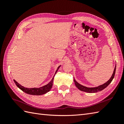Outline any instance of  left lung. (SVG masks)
Listing matches in <instances>:
<instances>
[{"mask_svg":"<svg viewBox=\"0 0 124 124\" xmlns=\"http://www.w3.org/2000/svg\"><path fill=\"white\" fill-rule=\"evenodd\" d=\"M116 66L115 67V69L114 71V73L111 76V77L110 78V79L107 81V83H104V84H103L102 85H100L98 87H94V88H88V87H85L84 86H82L80 84L78 83L77 81H76L74 79V82L76 86L79 89V90L81 91H84L85 92H87V93H96V92H98L99 91H102L103 89H104L105 88H106L108 86L109 84L111 83L112 80L114 79L115 77V72H116Z\"/></svg>","mask_w":124,"mask_h":124,"instance_id":"obj_1","label":"left lung"}]
</instances>
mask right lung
<instances>
[{
	"label": "right lung",
	"mask_w": 124,
	"mask_h": 124,
	"mask_svg": "<svg viewBox=\"0 0 124 124\" xmlns=\"http://www.w3.org/2000/svg\"><path fill=\"white\" fill-rule=\"evenodd\" d=\"M60 67V66L58 67L57 70L56 71V72H55V75L56 74V73L57 72V70L59 69ZM54 77L53 78L52 80L50 81V82L48 84H47V85L44 86L43 87H40L39 88H25L24 87L22 86L21 85H20L19 84L17 83L15 80H14V81L16 85L20 89H21L22 91L25 92V93H27L28 94H30V95H43V94L46 93L47 92H48L50 90H51V89L52 87Z\"/></svg>",
	"instance_id": "obj_1"
}]
</instances>
